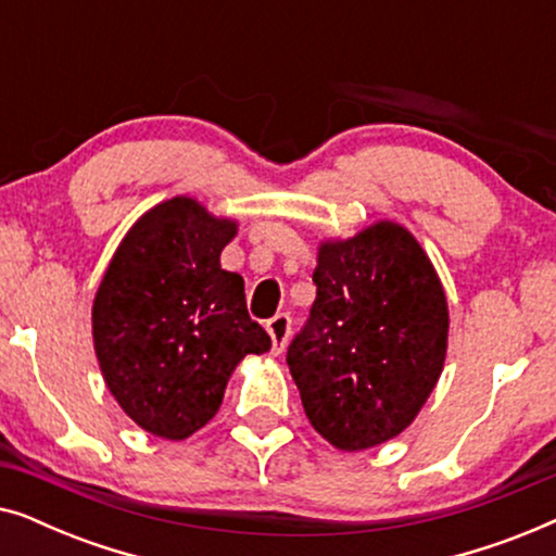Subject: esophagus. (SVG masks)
<instances>
[{
  "mask_svg": "<svg viewBox=\"0 0 556 556\" xmlns=\"http://www.w3.org/2000/svg\"><path fill=\"white\" fill-rule=\"evenodd\" d=\"M265 329H268L270 339H273V354H280L288 344V337H291V316L288 314H278L273 316L268 324H265Z\"/></svg>",
  "mask_w": 556,
  "mask_h": 556,
  "instance_id": "1",
  "label": "esophagus"
}]
</instances>
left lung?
Instances as JSON below:
<instances>
[{
	"mask_svg": "<svg viewBox=\"0 0 556 556\" xmlns=\"http://www.w3.org/2000/svg\"><path fill=\"white\" fill-rule=\"evenodd\" d=\"M316 301L288 367L318 435L346 453L397 438L435 390L447 301L413 232L390 219L324 240Z\"/></svg>",
	"mask_w": 556,
	"mask_h": 556,
	"instance_id": "left-lung-1",
	"label": "left lung"
}]
</instances>
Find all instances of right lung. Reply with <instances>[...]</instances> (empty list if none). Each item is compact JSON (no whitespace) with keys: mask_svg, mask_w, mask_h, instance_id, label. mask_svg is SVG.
I'll return each instance as SVG.
<instances>
[{"mask_svg":"<svg viewBox=\"0 0 556 556\" xmlns=\"http://www.w3.org/2000/svg\"><path fill=\"white\" fill-rule=\"evenodd\" d=\"M238 223L172 197L136 219L93 301V346L121 409L151 435L185 440L223 405L248 354L270 349L245 283L219 253Z\"/></svg>","mask_w":556,"mask_h":556,"instance_id":"right-lung-1","label":"right lung"}]
</instances>
